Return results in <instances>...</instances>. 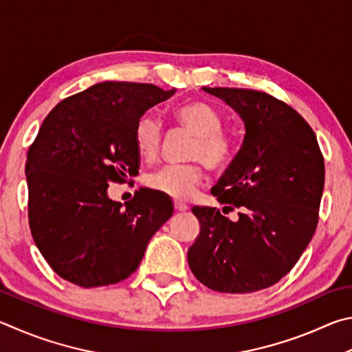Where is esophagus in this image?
Here are the masks:
<instances>
[{
  "label": "esophagus",
  "instance_id": "1",
  "mask_svg": "<svg viewBox=\"0 0 352 352\" xmlns=\"http://www.w3.org/2000/svg\"><path fill=\"white\" fill-rule=\"evenodd\" d=\"M173 206H175L176 212H186L188 208V206L184 204V202H181V201H175V202H173Z\"/></svg>",
  "mask_w": 352,
  "mask_h": 352
}]
</instances>
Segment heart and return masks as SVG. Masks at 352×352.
Wrapping results in <instances>:
<instances>
[{"instance_id": "b5f03b06", "label": "heart", "mask_w": 352, "mask_h": 352, "mask_svg": "<svg viewBox=\"0 0 352 352\" xmlns=\"http://www.w3.org/2000/svg\"><path fill=\"white\" fill-rule=\"evenodd\" d=\"M176 122L196 135L190 150V159L204 162L207 168L221 171L230 166L238 154V144L223 131V117L210 104L192 102L173 111ZM135 150L150 160L157 156L162 145V126L154 114L140 116L134 125ZM201 162L168 164L148 176L146 184L154 192L175 199H188L202 181Z\"/></svg>"}]
</instances>
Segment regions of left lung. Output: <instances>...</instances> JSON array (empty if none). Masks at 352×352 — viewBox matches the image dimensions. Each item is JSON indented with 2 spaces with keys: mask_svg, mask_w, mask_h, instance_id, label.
<instances>
[{
  "mask_svg": "<svg viewBox=\"0 0 352 352\" xmlns=\"http://www.w3.org/2000/svg\"><path fill=\"white\" fill-rule=\"evenodd\" d=\"M204 91L230 104L245 125L241 150L212 188L224 208H239V219L193 207L201 232L188 266L213 291H261L291 272L316 233L324 159L309 123L283 100L254 89Z\"/></svg>",
  "mask_w": 352,
  "mask_h": 352,
  "instance_id": "1",
  "label": "left lung"
}]
</instances>
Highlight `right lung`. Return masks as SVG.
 Returning <instances> with one entry per match:
<instances>
[{
	"label": "right lung",
	"mask_w": 352,
	"mask_h": 352,
	"mask_svg": "<svg viewBox=\"0 0 352 352\" xmlns=\"http://www.w3.org/2000/svg\"><path fill=\"white\" fill-rule=\"evenodd\" d=\"M175 92L103 82L61 100L43 120L26 160L29 227L63 280L98 287L128 278L171 218V202L151 190L140 188L125 206L107 190L138 175L135 122Z\"/></svg>",
	"instance_id": "obj_1"
}]
</instances>
